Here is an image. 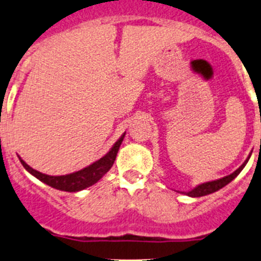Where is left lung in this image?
<instances>
[{
    "label": "left lung",
    "mask_w": 261,
    "mask_h": 261,
    "mask_svg": "<svg viewBox=\"0 0 261 261\" xmlns=\"http://www.w3.org/2000/svg\"><path fill=\"white\" fill-rule=\"evenodd\" d=\"M250 156L251 154H249V157L246 159V161L244 162V164L241 165V166L239 167V169L236 170V171L232 172L231 175H227V176L222 177V179H218V180H213V181H208V182H203V184L198 185V187H195L194 189L189 190V192H182V194L185 195H189V197H193V198H198V197H204V195H208V194H212V193L217 192V190L222 189L223 187H226L228 182H231L232 180L234 179V177L237 176V175L240 174V172L242 171V169H244L245 166H246L247 161H249Z\"/></svg>",
    "instance_id": "obj_1"
}]
</instances>
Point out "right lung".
Listing matches in <instances>:
<instances>
[{"instance_id": "1", "label": "right lung", "mask_w": 261, "mask_h": 261, "mask_svg": "<svg viewBox=\"0 0 261 261\" xmlns=\"http://www.w3.org/2000/svg\"><path fill=\"white\" fill-rule=\"evenodd\" d=\"M124 136L125 133H123L122 137L113 144L110 151L108 152L105 156H102L101 159L95 161L94 164H91L90 166L80 170V171L72 172V174L68 175H61V176L45 175L43 174V172H39L37 171V170L33 169V167H30L24 160H21V157H19V160L28 172H30L33 176L39 179L40 181L44 182V184L49 185V187L54 188V189L63 190V192H80V190H84L86 189V188L91 187V185L96 184V182L99 181L110 169H112L113 164H114L115 159H117V153L118 151H119L120 144H122L123 139H124Z\"/></svg>"}]
</instances>
